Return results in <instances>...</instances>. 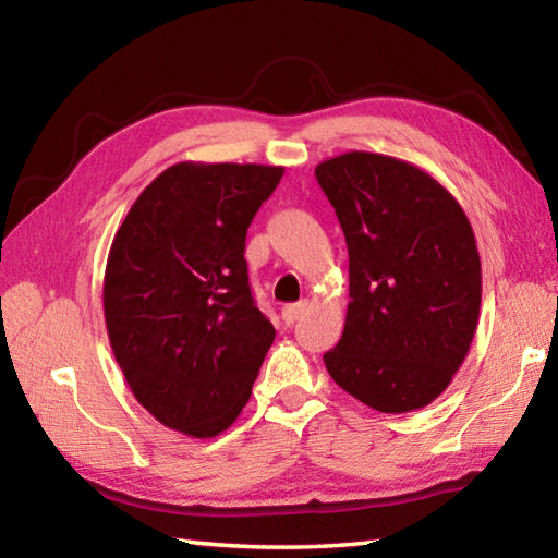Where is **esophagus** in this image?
I'll return each instance as SVG.
<instances>
[{"instance_id": "1", "label": "esophagus", "mask_w": 558, "mask_h": 558, "mask_svg": "<svg viewBox=\"0 0 558 558\" xmlns=\"http://www.w3.org/2000/svg\"><path fill=\"white\" fill-rule=\"evenodd\" d=\"M310 310V302H298V304H286L282 306V322H286L288 326H292L298 318Z\"/></svg>"}]
</instances>
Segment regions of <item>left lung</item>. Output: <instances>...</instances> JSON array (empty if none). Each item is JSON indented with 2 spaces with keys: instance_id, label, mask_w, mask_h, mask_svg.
I'll list each match as a JSON object with an SVG mask.
<instances>
[{
  "instance_id": "1",
  "label": "left lung",
  "mask_w": 558,
  "mask_h": 558,
  "mask_svg": "<svg viewBox=\"0 0 558 558\" xmlns=\"http://www.w3.org/2000/svg\"><path fill=\"white\" fill-rule=\"evenodd\" d=\"M350 258V304L330 378L378 412L426 408L477 330L482 264L456 196L408 160L350 150L316 165Z\"/></svg>"
}]
</instances>
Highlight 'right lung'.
Wrapping results in <instances>:
<instances>
[{"instance_id": "1", "label": "right lung", "mask_w": 558, "mask_h": 558, "mask_svg": "<svg viewBox=\"0 0 558 558\" xmlns=\"http://www.w3.org/2000/svg\"><path fill=\"white\" fill-rule=\"evenodd\" d=\"M286 168L177 162L117 230L102 280L114 360L168 429L222 434L240 417L276 338L248 290L244 242Z\"/></svg>"}]
</instances>
